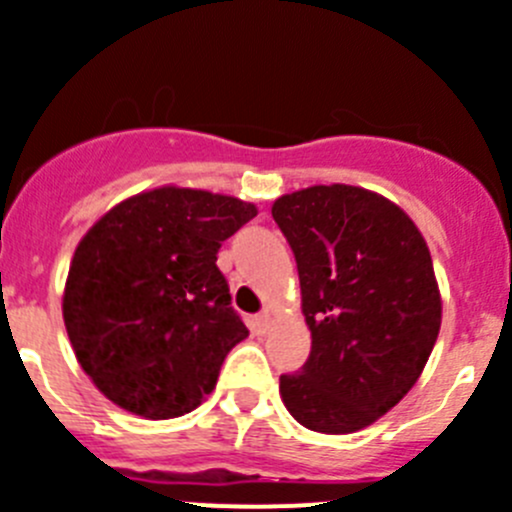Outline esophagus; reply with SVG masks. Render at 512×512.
Returning <instances> with one entry per match:
<instances>
[{
  "mask_svg": "<svg viewBox=\"0 0 512 512\" xmlns=\"http://www.w3.org/2000/svg\"><path fill=\"white\" fill-rule=\"evenodd\" d=\"M272 315H275V312H272V307H265V310L260 312V315L255 317V330L257 332H267L272 327Z\"/></svg>",
  "mask_w": 512,
  "mask_h": 512,
  "instance_id": "1",
  "label": "esophagus"
}]
</instances>
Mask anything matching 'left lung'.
<instances>
[{"mask_svg": "<svg viewBox=\"0 0 512 512\" xmlns=\"http://www.w3.org/2000/svg\"><path fill=\"white\" fill-rule=\"evenodd\" d=\"M272 217L300 272L307 362L280 395L307 430L347 435L393 410L418 382L443 320L428 242L388 197L315 185L277 197Z\"/></svg>", "mask_w": 512, "mask_h": 512, "instance_id": "left-lung-1", "label": "left lung"}]
</instances>
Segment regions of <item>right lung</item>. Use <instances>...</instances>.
<instances>
[{"mask_svg": "<svg viewBox=\"0 0 512 512\" xmlns=\"http://www.w3.org/2000/svg\"><path fill=\"white\" fill-rule=\"evenodd\" d=\"M257 215L252 202L192 187L140 192L79 240L62 317L94 388L132 415L170 420L215 390L245 340L217 250Z\"/></svg>", "mask_w": 512, "mask_h": 512, "instance_id": "obj_1", "label": "right lung"}]
</instances>
